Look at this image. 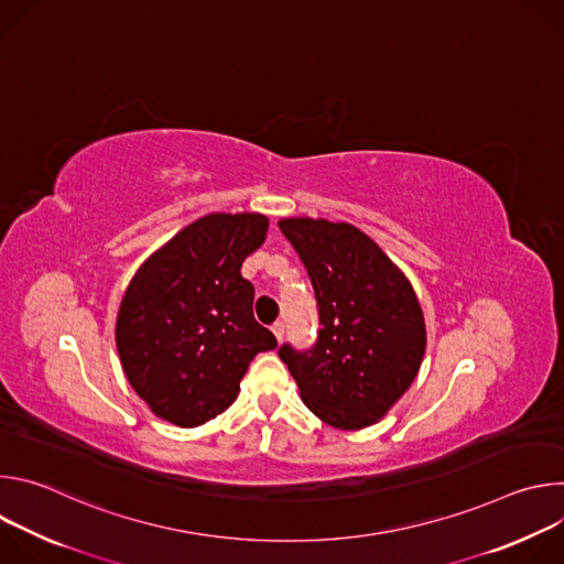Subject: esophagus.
I'll return each mask as SVG.
<instances>
[{
  "label": "esophagus",
  "instance_id": "esophagus-1",
  "mask_svg": "<svg viewBox=\"0 0 564 564\" xmlns=\"http://www.w3.org/2000/svg\"><path fill=\"white\" fill-rule=\"evenodd\" d=\"M272 333H274V337L281 341L283 339V333H285V326H283V321H276V324L272 326Z\"/></svg>",
  "mask_w": 564,
  "mask_h": 564
}]
</instances>
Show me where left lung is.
I'll return each mask as SVG.
<instances>
[{"instance_id":"8db88e82","label":"left lung","mask_w":564,"mask_h":564,"mask_svg":"<svg viewBox=\"0 0 564 564\" xmlns=\"http://www.w3.org/2000/svg\"><path fill=\"white\" fill-rule=\"evenodd\" d=\"M279 229L307 270L318 333L279 348L303 404L344 431L372 426L413 383L426 350L422 307L399 268L348 223L285 218Z\"/></svg>"}]
</instances>
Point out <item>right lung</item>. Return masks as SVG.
Instances as JSON below:
<instances>
[{"label": "right lung", "mask_w": 564, "mask_h": 564, "mask_svg": "<svg viewBox=\"0 0 564 564\" xmlns=\"http://www.w3.org/2000/svg\"><path fill=\"white\" fill-rule=\"evenodd\" d=\"M265 234L263 214L203 216L131 279L116 344L129 383L158 417L183 429L214 420L234 404L250 361L276 348L240 274Z\"/></svg>", "instance_id": "right-lung-1"}]
</instances>
